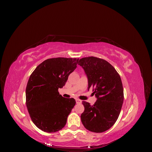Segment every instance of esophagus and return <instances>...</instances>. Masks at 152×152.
Returning <instances> with one entry per match:
<instances>
[{
	"mask_svg": "<svg viewBox=\"0 0 152 152\" xmlns=\"http://www.w3.org/2000/svg\"><path fill=\"white\" fill-rule=\"evenodd\" d=\"M76 103L77 104H80L82 102H81V101L80 100V99H76Z\"/></svg>",
	"mask_w": 152,
	"mask_h": 152,
	"instance_id": "obj_1",
	"label": "esophagus"
}]
</instances>
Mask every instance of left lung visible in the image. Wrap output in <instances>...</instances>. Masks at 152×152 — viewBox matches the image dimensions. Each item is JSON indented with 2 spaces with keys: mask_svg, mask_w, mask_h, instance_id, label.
I'll return each mask as SVG.
<instances>
[{
  "mask_svg": "<svg viewBox=\"0 0 152 152\" xmlns=\"http://www.w3.org/2000/svg\"><path fill=\"white\" fill-rule=\"evenodd\" d=\"M88 80V91L93 88L97 100L93 105L82 102L84 112L82 124L87 130L103 132L112 127L120 114L124 102V89L120 75L113 66L103 59L93 56L79 61Z\"/></svg>",
  "mask_w": 152,
  "mask_h": 152,
  "instance_id": "obj_1",
  "label": "left lung"
}]
</instances>
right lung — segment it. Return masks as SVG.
<instances>
[{"instance_id":"add662e5","label":"right lung","mask_w":152,"mask_h":152,"mask_svg":"<svg viewBox=\"0 0 152 152\" xmlns=\"http://www.w3.org/2000/svg\"><path fill=\"white\" fill-rule=\"evenodd\" d=\"M79 59H48L31 73L26 88V104L35 125L46 132L65 127L68 115L76 102L59 94L69 75L77 68Z\"/></svg>"}]
</instances>
